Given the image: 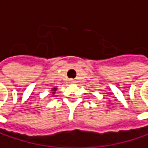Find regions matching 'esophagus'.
<instances>
[{
  "label": "esophagus",
  "mask_w": 148,
  "mask_h": 148,
  "mask_svg": "<svg viewBox=\"0 0 148 148\" xmlns=\"http://www.w3.org/2000/svg\"><path fill=\"white\" fill-rule=\"evenodd\" d=\"M69 83H75V80H73V79L69 80Z\"/></svg>",
  "instance_id": "34e87169"
}]
</instances>
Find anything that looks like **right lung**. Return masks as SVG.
Instances as JSON below:
<instances>
[{
  "label": "right lung",
  "mask_w": 148,
  "mask_h": 148,
  "mask_svg": "<svg viewBox=\"0 0 148 148\" xmlns=\"http://www.w3.org/2000/svg\"><path fill=\"white\" fill-rule=\"evenodd\" d=\"M56 89H57L56 88H53L52 89V91H53V94H55V91H56Z\"/></svg>",
  "instance_id": "obj_1"
}]
</instances>
